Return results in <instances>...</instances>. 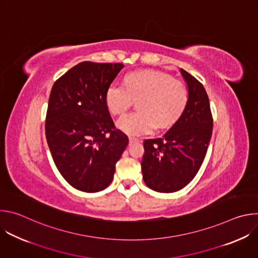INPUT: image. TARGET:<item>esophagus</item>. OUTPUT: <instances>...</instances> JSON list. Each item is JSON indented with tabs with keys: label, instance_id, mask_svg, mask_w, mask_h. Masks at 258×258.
Instances as JSON below:
<instances>
[{
	"label": "esophagus",
	"instance_id": "1",
	"mask_svg": "<svg viewBox=\"0 0 258 258\" xmlns=\"http://www.w3.org/2000/svg\"><path fill=\"white\" fill-rule=\"evenodd\" d=\"M128 140H130V143H134V142H140V140L138 139V138H134V137H130L128 138Z\"/></svg>",
	"mask_w": 258,
	"mask_h": 258
}]
</instances>
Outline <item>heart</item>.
Listing matches in <instances>:
<instances>
[{
  "instance_id": "1",
  "label": "heart",
  "mask_w": 258,
  "mask_h": 258,
  "mask_svg": "<svg viewBox=\"0 0 258 258\" xmlns=\"http://www.w3.org/2000/svg\"><path fill=\"white\" fill-rule=\"evenodd\" d=\"M105 102L109 112L119 118L136 103L138 112L121 119L117 126L127 135L138 136L150 134L155 127L163 131L173 126L187 108L189 90L166 72L144 69L126 75L123 87H110Z\"/></svg>"
}]
</instances>
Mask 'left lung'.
<instances>
[{
    "label": "left lung",
    "instance_id": "left-lung-1",
    "mask_svg": "<svg viewBox=\"0 0 258 258\" xmlns=\"http://www.w3.org/2000/svg\"><path fill=\"white\" fill-rule=\"evenodd\" d=\"M189 90V102L179 120L158 139L145 140L143 178L150 189L172 193L195 177L207 152L213 119L203 85L180 68Z\"/></svg>",
    "mask_w": 258,
    "mask_h": 258
}]
</instances>
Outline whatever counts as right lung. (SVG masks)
<instances>
[{"label": "right lung", "mask_w": 258, "mask_h": 258, "mask_svg": "<svg viewBox=\"0 0 258 258\" xmlns=\"http://www.w3.org/2000/svg\"><path fill=\"white\" fill-rule=\"evenodd\" d=\"M122 63L81 62L59 78L51 91L46 138L66 181L95 193L111 183L128 138L117 130L105 102Z\"/></svg>", "instance_id": "1"}]
</instances>
